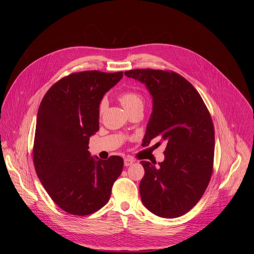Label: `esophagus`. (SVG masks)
Returning <instances> with one entry per match:
<instances>
[{
    "label": "esophagus",
    "instance_id": "1",
    "mask_svg": "<svg viewBox=\"0 0 254 254\" xmlns=\"http://www.w3.org/2000/svg\"><path fill=\"white\" fill-rule=\"evenodd\" d=\"M133 162H134V161H133L132 159H130V158H126L125 161H124V164H125L126 167H128V166H130Z\"/></svg>",
    "mask_w": 254,
    "mask_h": 254
}]
</instances>
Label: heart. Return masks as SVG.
Segmentation results:
<instances>
[{"instance_id":"1","label":"heart","mask_w":254,"mask_h":254,"mask_svg":"<svg viewBox=\"0 0 254 254\" xmlns=\"http://www.w3.org/2000/svg\"><path fill=\"white\" fill-rule=\"evenodd\" d=\"M119 99L124 105V107L128 113H131L137 108H142L144 103L143 95L134 89H128L125 90L119 95ZM107 107V100L105 98H102L98 104V113L99 115H102Z\"/></svg>"}]
</instances>
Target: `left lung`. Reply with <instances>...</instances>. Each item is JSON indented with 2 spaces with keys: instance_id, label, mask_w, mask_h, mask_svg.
I'll use <instances>...</instances> for the list:
<instances>
[{
  "instance_id": "1",
  "label": "left lung",
  "mask_w": 254,
  "mask_h": 254,
  "mask_svg": "<svg viewBox=\"0 0 254 254\" xmlns=\"http://www.w3.org/2000/svg\"><path fill=\"white\" fill-rule=\"evenodd\" d=\"M125 74L146 84L153 96L143 146L155 137L167 143L159 168L141 161V201L157 216L176 218L198 203L210 182L215 147L210 113L196 88L174 71L132 69Z\"/></svg>"
}]
</instances>
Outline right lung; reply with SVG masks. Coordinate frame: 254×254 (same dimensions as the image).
Instances as JSON below:
<instances>
[{
  "label": "right lung",
  "mask_w": 254,
  "mask_h": 254,
  "mask_svg": "<svg viewBox=\"0 0 254 254\" xmlns=\"http://www.w3.org/2000/svg\"><path fill=\"white\" fill-rule=\"evenodd\" d=\"M123 77V71L87 70L54 83L37 114L33 146L36 173L55 204L77 216L103 207L123 172L124 159L90 157V135L99 129L98 104Z\"/></svg>",
  "instance_id": "1"
}]
</instances>
